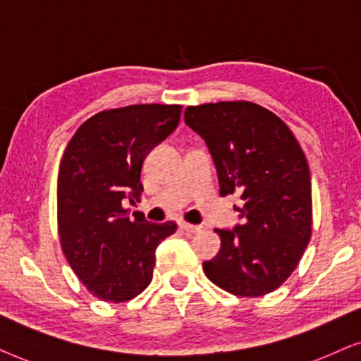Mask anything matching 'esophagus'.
Returning <instances> with one entry per match:
<instances>
[{"label": "esophagus", "mask_w": 361, "mask_h": 361, "mask_svg": "<svg viewBox=\"0 0 361 361\" xmlns=\"http://www.w3.org/2000/svg\"><path fill=\"white\" fill-rule=\"evenodd\" d=\"M180 228L186 231L188 234H195V233H198V231H201V226L190 224V223H180Z\"/></svg>", "instance_id": "34e87169"}]
</instances>
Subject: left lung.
Segmentation results:
<instances>
[{"label":"left lung","mask_w":361,"mask_h":361,"mask_svg":"<svg viewBox=\"0 0 361 361\" xmlns=\"http://www.w3.org/2000/svg\"><path fill=\"white\" fill-rule=\"evenodd\" d=\"M185 122L208 145L219 195H239L241 223L214 229L221 249L203 262L206 277L229 294L259 297L294 272L312 236L307 158L289 127L252 102L203 104Z\"/></svg>","instance_id":"1"}]
</instances>
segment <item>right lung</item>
<instances>
[{
	"instance_id": "add662e5",
	"label": "right lung",
	"mask_w": 361,
	"mask_h": 361,
	"mask_svg": "<svg viewBox=\"0 0 361 361\" xmlns=\"http://www.w3.org/2000/svg\"><path fill=\"white\" fill-rule=\"evenodd\" d=\"M181 105L104 110L67 143L57 176V224L64 256L90 294L130 300L152 282L155 251L176 223L155 224L123 200L140 198L143 160L180 123Z\"/></svg>"
}]
</instances>
